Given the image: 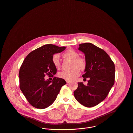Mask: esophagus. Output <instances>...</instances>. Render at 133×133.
<instances>
[{"instance_id": "1", "label": "esophagus", "mask_w": 133, "mask_h": 133, "mask_svg": "<svg viewBox=\"0 0 133 133\" xmlns=\"http://www.w3.org/2000/svg\"><path fill=\"white\" fill-rule=\"evenodd\" d=\"M71 81H68V80H66V82L67 83H70Z\"/></svg>"}]
</instances>
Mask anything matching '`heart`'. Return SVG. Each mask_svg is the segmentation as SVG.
Segmentation results:
<instances>
[{
    "instance_id": "heart-1",
    "label": "heart",
    "mask_w": 133,
    "mask_h": 133,
    "mask_svg": "<svg viewBox=\"0 0 133 133\" xmlns=\"http://www.w3.org/2000/svg\"><path fill=\"white\" fill-rule=\"evenodd\" d=\"M62 56L64 58H69L72 60V68L70 70L63 71L60 72L58 76L68 81H72L76 78L80 74L81 69L84 70L86 66V62L84 58H79V54L73 49H69L63 53ZM52 62L54 65L57 69H59L60 67V62L59 55L56 54L52 57Z\"/></svg>"
}]
</instances>
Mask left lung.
Listing matches in <instances>:
<instances>
[{
    "instance_id": "left-lung-1",
    "label": "left lung",
    "mask_w": 133,
    "mask_h": 133,
    "mask_svg": "<svg viewBox=\"0 0 133 133\" xmlns=\"http://www.w3.org/2000/svg\"><path fill=\"white\" fill-rule=\"evenodd\" d=\"M79 46L78 49L85 54L86 62L83 77L85 79L89 78V80L87 85L78 83L74 95L80 104L92 107L102 102L114 86L115 64L109 55L96 46L90 43Z\"/></svg>"
}]
</instances>
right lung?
<instances>
[{"mask_svg":"<svg viewBox=\"0 0 133 133\" xmlns=\"http://www.w3.org/2000/svg\"><path fill=\"white\" fill-rule=\"evenodd\" d=\"M65 47L44 45L30 52L24 59L19 71V88L29 104L38 109H44L55 101L64 79L54 77L45 80V75H55L57 69L52 62L54 54L61 52Z\"/></svg>","mask_w":133,"mask_h":133,"instance_id":"obj_1","label":"right lung"}]
</instances>
